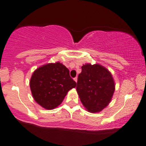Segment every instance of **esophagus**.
Here are the masks:
<instances>
[{
  "label": "esophagus",
  "mask_w": 146,
  "mask_h": 146,
  "mask_svg": "<svg viewBox=\"0 0 146 146\" xmlns=\"http://www.w3.org/2000/svg\"><path fill=\"white\" fill-rule=\"evenodd\" d=\"M74 79V81H75V82H77V77H75V78L74 79Z\"/></svg>",
  "instance_id": "34e87169"
}]
</instances>
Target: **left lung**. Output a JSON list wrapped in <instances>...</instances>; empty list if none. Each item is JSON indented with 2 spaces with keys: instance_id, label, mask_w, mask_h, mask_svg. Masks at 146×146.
<instances>
[{
  "instance_id": "obj_1",
  "label": "left lung",
  "mask_w": 146,
  "mask_h": 146,
  "mask_svg": "<svg viewBox=\"0 0 146 146\" xmlns=\"http://www.w3.org/2000/svg\"><path fill=\"white\" fill-rule=\"evenodd\" d=\"M78 75L77 92L86 110L101 112L110 104L115 91L112 73L100 64H83Z\"/></svg>"
}]
</instances>
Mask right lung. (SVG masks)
<instances>
[{
	"instance_id": "add662e5",
	"label": "right lung",
	"mask_w": 146,
	"mask_h": 146,
	"mask_svg": "<svg viewBox=\"0 0 146 146\" xmlns=\"http://www.w3.org/2000/svg\"><path fill=\"white\" fill-rule=\"evenodd\" d=\"M34 100L46 110L61 104L68 92L76 86L69 70L60 62L47 63L35 70L29 81Z\"/></svg>"
}]
</instances>
